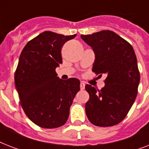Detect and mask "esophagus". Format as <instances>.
<instances>
[{
    "label": "esophagus",
    "instance_id": "esophagus-1",
    "mask_svg": "<svg viewBox=\"0 0 149 149\" xmlns=\"http://www.w3.org/2000/svg\"><path fill=\"white\" fill-rule=\"evenodd\" d=\"M80 86V90H82V91L84 90V89H85V83L82 81L81 83H80V86Z\"/></svg>",
    "mask_w": 149,
    "mask_h": 149
}]
</instances>
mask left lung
Segmentation results:
<instances>
[{
  "label": "left lung",
  "mask_w": 149,
  "mask_h": 149,
  "mask_svg": "<svg viewBox=\"0 0 149 149\" xmlns=\"http://www.w3.org/2000/svg\"><path fill=\"white\" fill-rule=\"evenodd\" d=\"M81 38L95 53L93 72L106 74L105 86L100 91L86 84L90 98L85 110L93 125L110 127L122 121L134 104L140 82L137 58L133 47L120 36L109 30Z\"/></svg>",
  "instance_id": "left-lung-1"
}]
</instances>
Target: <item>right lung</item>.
<instances>
[{"mask_svg":"<svg viewBox=\"0 0 149 149\" xmlns=\"http://www.w3.org/2000/svg\"><path fill=\"white\" fill-rule=\"evenodd\" d=\"M76 36L44 31L29 41L20 56L15 74L20 104L27 117L43 128L65 125L80 89L79 79L63 80L56 72L63 63V45Z\"/></svg>","mask_w":149,"mask_h":149,"instance_id":"right-lung-1","label":"right lung"}]
</instances>
